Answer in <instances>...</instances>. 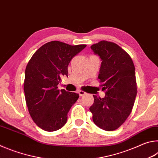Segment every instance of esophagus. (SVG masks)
I'll return each mask as SVG.
<instances>
[{
    "label": "esophagus",
    "instance_id": "1",
    "mask_svg": "<svg viewBox=\"0 0 158 158\" xmlns=\"http://www.w3.org/2000/svg\"><path fill=\"white\" fill-rule=\"evenodd\" d=\"M78 93H79V94L80 96H83V95H84L86 94V93L84 92V91H83V90H79Z\"/></svg>",
    "mask_w": 158,
    "mask_h": 158
}]
</instances>
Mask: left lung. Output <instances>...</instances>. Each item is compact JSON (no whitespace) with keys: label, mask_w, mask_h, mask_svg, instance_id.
Wrapping results in <instances>:
<instances>
[{"label":"left lung","mask_w":158,"mask_h":158,"mask_svg":"<svg viewBox=\"0 0 158 158\" xmlns=\"http://www.w3.org/2000/svg\"><path fill=\"white\" fill-rule=\"evenodd\" d=\"M90 48L102 60L98 79L105 96L93 95L94 103L89 109L97 126L113 131L125 121L135 103L137 89L135 65L130 55L114 42L102 40Z\"/></svg>","instance_id":"8db88e82"}]
</instances>
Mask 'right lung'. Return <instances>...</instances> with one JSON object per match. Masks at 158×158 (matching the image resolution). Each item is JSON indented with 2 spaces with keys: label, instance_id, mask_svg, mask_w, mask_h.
<instances>
[{
  "label": "right lung",
  "instance_id": "1",
  "mask_svg": "<svg viewBox=\"0 0 158 158\" xmlns=\"http://www.w3.org/2000/svg\"><path fill=\"white\" fill-rule=\"evenodd\" d=\"M86 47L52 41L39 48L28 61L23 84L26 102L35 124L47 132L66 123L68 113L79 97L76 93L58 89L60 77L68 76L74 56Z\"/></svg>",
  "mask_w": 158,
  "mask_h": 158
}]
</instances>
